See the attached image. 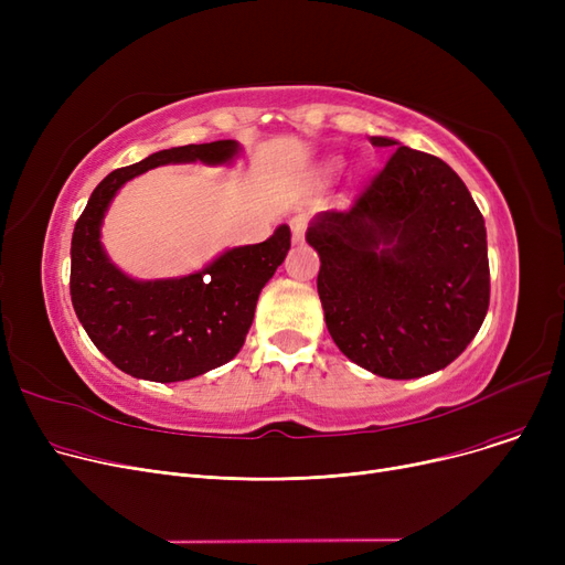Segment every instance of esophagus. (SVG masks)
Wrapping results in <instances>:
<instances>
[{
	"instance_id": "obj_1",
	"label": "esophagus",
	"mask_w": 565,
	"mask_h": 565,
	"mask_svg": "<svg viewBox=\"0 0 565 565\" xmlns=\"http://www.w3.org/2000/svg\"><path fill=\"white\" fill-rule=\"evenodd\" d=\"M309 226V217L307 215H295L290 220V231H292V243H302L305 241V233Z\"/></svg>"
}]
</instances>
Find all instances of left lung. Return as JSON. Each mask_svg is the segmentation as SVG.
<instances>
[{"instance_id": "1", "label": "left lung", "mask_w": 565, "mask_h": 565, "mask_svg": "<svg viewBox=\"0 0 565 565\" xmlns=\"http://www.w3.org/2000/svg\"><path fill=\"white\" fill-rule=\"evenodd\" d=\"M396 146L348 211H328L307 241L320 256L324 322L348 360L409 380L449 366L490 305L486 222L460 175Z\"/></svg>"}]
</instances>
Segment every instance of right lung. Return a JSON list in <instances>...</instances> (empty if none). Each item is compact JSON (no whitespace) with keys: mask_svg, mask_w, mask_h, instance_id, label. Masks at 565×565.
Listing matches in <instances>:
<instances>
[{"mask_svg":"<svg viewBox=\"0 0 565 565\" xmlns=\"http://www.w3.org/2000/svg\"><path fill=\"white\" fill-rule=\"evenodd\" d=\"M237 153L233 139L188 143L105 175L75 222L71 298L88 339L124 373L153 382L190 380L231 362L252 328L260 288L290 249L284 224L265 243L235 247L205 270L162 281H135L109 263L100 222L116 190L169 162L222 164Z\"/></svg>","mask_w":565,"mask_h":565,"instance_id":"obj_1","label":"right lung"}]
</instances>
